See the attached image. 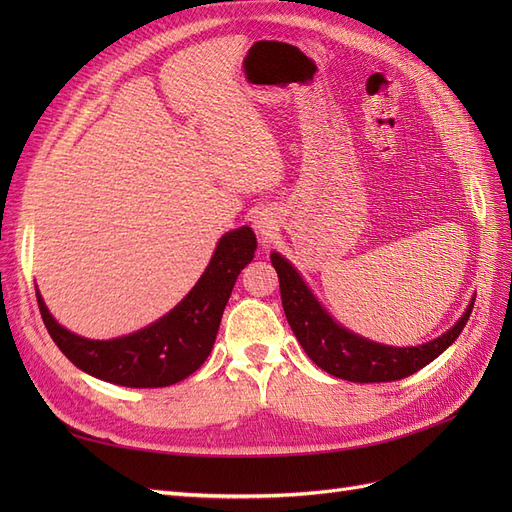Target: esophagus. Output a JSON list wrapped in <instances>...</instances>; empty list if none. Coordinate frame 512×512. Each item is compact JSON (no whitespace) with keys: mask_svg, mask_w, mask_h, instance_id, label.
I'll return each mask as SVG.
<instances>
[{"mask_svg":"<svg viewBox=\"0 0 512 512\" xmlns=\"http://www.w3.org/2000/svg\"><path fill=\"white\" fill-rule=\"evenodd\" d=\"M275 228H277V226H275L273 213H269V211L256 213V218H254V230L258 232V235H260L262 239H269L271 232H273Z\"/></svg>","mask_w":512,"mask_h":512,"instance_id":"obj_1","label":"esophagus"}]
</instances>
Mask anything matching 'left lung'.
Instances as JSON below:
<instances>
[{"label":"left lung","instance_id":"1","mask_svg":"<svg viewBox=\"0 0 512 512\" xmlns=\"http://www.w3.org/2000/svg\"><path fill=\"white\" fill-rule=\"evenodd\" d=\"M271 262L280 277L284 314L299 344L320 369L350 382H393L412 376L429 365L451 346L470 320L474 297L453 329L421 346L395 348L369 342L365 337L344 329L324 309L286 258L271 254Z\"/></svg>","mask_w":512,"mask_h":512}]
</instances>
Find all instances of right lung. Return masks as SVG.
<instances>
[{"label": "right lung", "mask_w": 512, "mask_h": 512, "mask_svg": "<svg viewBox=\"0 0 512 512\" xmlns=\"http://www.w3.org/2000/svg\"><path fill=\"white\" fill-rule=\"evenodd\" d=\"M254 252L256 235L252 228L241 226L226 232L209 267L177 307L141 331L104 342L61 327L36 290L44 327L57 348L89 376L132 389L170 386L194 374L207 361L232 286L241 269L252 262Z\"/></svg>", "instance_id": "obj_1"}]
</instances>
